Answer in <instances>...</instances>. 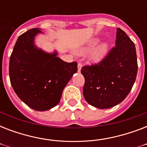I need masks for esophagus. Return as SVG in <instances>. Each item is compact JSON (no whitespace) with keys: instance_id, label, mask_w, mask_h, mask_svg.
<instances>
[{"instance_id":"esophagus-1","label":"esophagus","mask_w":147,"mask_h":147,"mask_svg":"<svg viewBox=\"0 0 147 147\" xmlns=\"http://www.w3.org/2000/svg\"><path fill=\"white\" fill-rule=\"evenodd\" d=\"M82 64L81 62H78V72L81 71V69H82Z\"/></svg>"}]
</instances>
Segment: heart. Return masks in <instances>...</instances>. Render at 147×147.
<instances>
[{"label": "heart", "mask_w": 147, "mask_h": 147, "mask_svg": "<svg viewBox=\"0 0 147 147\" xmlns=\"http://www.w3.org/2000/svg\"><path fill=\"white\" fill-rule=\"evenodd\" d=\"M98 40H92V42L90 43L89 46L88 47H86V48H85V49H81L80 51H79V53H87V52H88L89 50H91L92 49H93L95 46H96L97 44H98ZM107 45H102L101 47H99V49L97 50V53H95V55H94V60H99L100 59H101V58L104 56V55L107 53Z\"/></svg>", "instance_id": "heart-1"}]
</instances>
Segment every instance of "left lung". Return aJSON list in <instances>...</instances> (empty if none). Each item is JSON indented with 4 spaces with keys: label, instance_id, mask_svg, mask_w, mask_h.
Listing matches in <instances>:
<instances>
[{
    "label": "left lung",
    "instance_id": "obj_1",
    "mask_svg": "<svg viewBox=\"0 0 147 147\" xmlns=\"http://www.w3.org/2000/svg\"><path fill=\"white\" fill-rule=\"evenodd\" d=\"M137 68L134 43L124 31L117 28L115 46L106 56L98 63L82 68L86 101L100 109L120 104L132 89Z\"/></svg>",
    "mask_w": 147,
    "mask_h": 147
}]
</instances>
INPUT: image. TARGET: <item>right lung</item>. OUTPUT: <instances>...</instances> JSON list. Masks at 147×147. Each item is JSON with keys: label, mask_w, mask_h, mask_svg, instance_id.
<instances>
[{"label": "right lung", "mask_w": 147, "mask_h": 147, "mask_svg": "<svg viewBox=\"0 0 147 147\" xmlns=\"http://www.w3.org/2000/svg\"><path fill=\"white\" fill-rule=\"evenodd\" d=\"M39 28L17 39L10 58L9 76L15 93L32 109L43 111L59 104L62 91L76 73L77 62H66L57 53L48 54L34 46Z\"/></svg>", "instance_id": "right-lung-1"}]
</instances>
